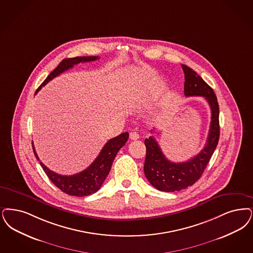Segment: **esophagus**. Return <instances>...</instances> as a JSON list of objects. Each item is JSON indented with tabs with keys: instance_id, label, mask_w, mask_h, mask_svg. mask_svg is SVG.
<instances>
[{
	"instance_id": "esophagus-1",
	"label": "esophagus",
	"mask_w": 253,
	"mask_h": 253,
	"mask_svg": "<svg viewBox=\"0 0 253 253\" xmlns=\"http://www.w3.org/2000/svg\"><path fill=\"white\" fill-rule=\"evenodd\" d=\"M130 137H131V139H132V140H136V139L139 138V133L136 132V131H131V133H130Z\"/></svg>"
}]
</instances>
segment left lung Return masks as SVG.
Returning a JSON list of instances; mask_svg holds the SVG:
<instances>
[{"label":"left lung","mask_w":253,"mask_h":253,"mask_svg":"<svg viewBox=\"0 0 253 253\" xmlns=\"http://www.w3.org/2000/svg\"><path fill=\"white\" fill-rule=\"evenodd\" d=\"M184 72V95L202 96L211 108V124L207 141L199 154L186 162H170L164 155L154 137L145 139L147 149L144 173L156 189L174 192L185 189L197 182L210 161L219 139V107L212 87L189 67L182 65Z\"/></svg>","instance_id":"obj_1"}]
</instances>
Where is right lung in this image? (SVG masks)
<instances>
[{
	"instance_id": "add662e5",
	"label": "right lung",
	"mask_w": 253,
	"mask_h": 253,
	"mask_svg": "<svg viewBox=\"0 0 253 253\" xmlns=\"http://www.w3.org/2000/svg\"><path fill=\"white\" fill-rule=\"evenodd\" d=\"M99 59L98 56H77L74 58H66L61 62L60 64L51 71L50 75L45 79V81L41 84V86L36 91V94L39 92L42 86H44L47 83L52 80L54 77L58 76L62 72L68 71L74 65L79 64L81 62H90ZM129 138V133L122 132L117 137H114L107 142L98 157L90 166L84 170L79 172L77 174L66 176L60 175L56 172L51 171L43 163L41 162V166L43 170L51 180V182L59 188L62 192L66 193L70 196L75 197H85L91 194L97 192L101 188V184L104 182L105 178L109 174L111 169L112 164L116 158L119 151L125 145ZM33 145V142H32ZM33 151L38 160H40L35 147L33 145Z\"/></svg>"
}]
</instances>
